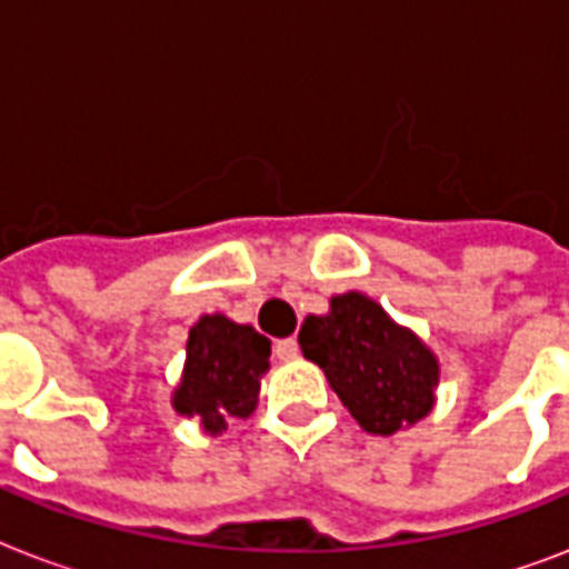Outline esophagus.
<instances>
[{
    "instance_id": "34e87169",
    "label": "esophagus",
    "mask_w": 569,
    "mask_h": 569,
    "mask_svg": "<svg viewBox=\"0 0 569 569\" xmlns=\"http://www.w3.org/2000/svg\"><path fill=\"white\" fill-rule=\"evenodd\" d=\"M274 355L280 357V360H295V357H298V339H295V337L277 339Z\"/></svg>"
}]
</instances>
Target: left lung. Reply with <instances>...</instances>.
<instances>
[{"mask_svg": "<svg viewBox=\"0 0 569 569\" xmlns=\"http://www.w3.org/2000/svg\"><path fill=\"white\" fill-rule=\"evenodd\" d=\"M298 342L366 433L392 437L437 405V355L369 295H333L328 312L303 319Z\"/></svg>", "mask_w": 569, "mask_h": 569, "instance_id": "8db88e82", "label": "left lung"}]
</instances>
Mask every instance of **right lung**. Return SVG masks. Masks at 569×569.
Returning a JSON list of instances; mask_svg holds the SVG:
<instances>
[{
	"mask_svg": "<svg viewBox=\"0 0 569 569\" xmlns=\"http://www.w3.org/2000/svg\"><path fill=\"white\" fill-rule=\"evenodd\" d=\"M271 342L262 333L209 312L191 325L186 363L173 387L171 407L200 422L206 433L227 431L232 419H250L259 405L262 378L271 369Z\"/></svg>",
	"mask_w": 569,
	"mask_h": 569,
	"instance_id": "right-lung-1",
	"label": "right lung"
}]
</instances>
